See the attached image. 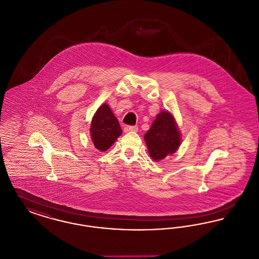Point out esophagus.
Returning <instances> with one entry per match:
<instances>
[{
	"label": "esophagus",
	"instance_id": "obj_1",
	"mask_svg": "<svg viewBox=\"0 0 259 259\" xmlns=\"http://www.w3.org/2000/svg\"><path fill=\"white\" fill-rule=\"evenodd\" d=\"M138 131V126H131V125H126L124 127V132L128 133V132H137Z\"/></svg>",
	"mask_w": 259,
	"mask_h": 259
}]
</instances>
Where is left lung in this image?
I'll return each mask as SVG.
<instances>
[{"instance_id":"1","label":"left lung","mask_w":259,"mask_h":259,"mask_svg":"<svg viewBox=\"0 0 259 259\" xmlns=\"http://www.w3.org/2000/svg\"><path fill=\"white\" fill-rule=\"evenodd\" d=\"M150 157L154 161L164 159L180 147L182 138L172 113L161 111L145 135Z\"/></svg>"}]
</instances>
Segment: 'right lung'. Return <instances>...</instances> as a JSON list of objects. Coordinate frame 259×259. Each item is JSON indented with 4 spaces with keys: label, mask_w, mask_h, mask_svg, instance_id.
Here are the masks:
<instances>
[{
    "label": "right lung",
    "mask_w": 259,
    "mask_h": 259,
    "mask_svg": "<svg viewBox=\"0 0 259 259\" xmlns=\"http://www.w3.org/2000/svg\"><path fill=\"white\" fill-rule=\"evenodd\" d=\"M121 133L117 118L110 107L103 104L95 112L90 126V136L95 148L100 151L109 149Z\"/></svg>",
    "instance_id": "1"
}]
</instances>
